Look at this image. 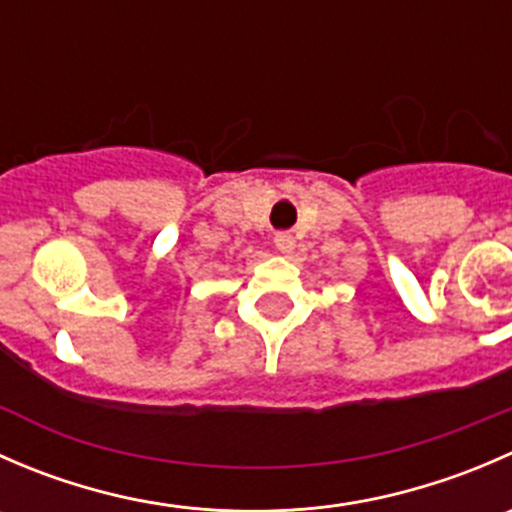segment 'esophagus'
I'll list each match as a JSON object with an SVG mask.
<instances>
[{"mask_svg":"<svg viewBox=\"0 0 512 512\" xmlns=\"http://www.w3.org/2000/svg\"><path fill=\"white\" fill-rule=\"evenodd\" d=\"M275 247L280 252H285V255H289V252L294 250L292 232H277V235H275Z\"/></svg>","mask_w":512,"mask_h":512,"instance_id":"obj_1","label":"esophagus"}]
</instances>
